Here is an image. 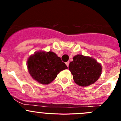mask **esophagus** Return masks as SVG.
Here are the masks:
<instances>
[{
  "mask_svg": "<svg viewBox=\"0 0 121 121\" xmlns=\"http://www.w3.org/2000/svg\"><path fill=\"white\" fill-rule=\"evenodd\" d=\"M69 61H67V62H66V63H65V64H66V65L67 67H68V65H69Z\"/></svg>",
  "mask_w": 121,
  "mask_h": 121,
  "instance_id": "esophagus-1",
  "label": "esophagus"
}]
</instances>
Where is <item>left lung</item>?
Returning a JSON list of instances; mask_svg holds the SVG:
<instances>
[{
	"label": "left lung",
	"instance_id": "8db88e82",
	"mask_svg": "<svg viewBox=\"0 0 121 121\" xmlns=\"http://www.w3.org/2000/svg\"><path fill=\"white\" fill-rule=\"evenodd\" d=\"M68 68L73 74L74 82L81 86L94 83L99 78L102 71L101 64L95 60L80 54L73 57Z\"/></svg>",
	"mask_w": 121,
	"mask_h": 121
}]
</instances>
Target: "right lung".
<instances>
[{
	"label": "right lung",
	"mask_w": 121,
	"mask_h": 121,
	"mask_svg": "<svg viewBox=\"0 0 121 121\" xmlns=\"http://www.w3.org/2000/svg\"><path fill=\"white\" fill-rule=\"evenodd\" d=\"M27 67L33 78L43 84L50 83L61 71L67 68L60 57L52 52H37L30 56Z\"/></svg>",
	"instance_id": "1"
}]
</instances>
